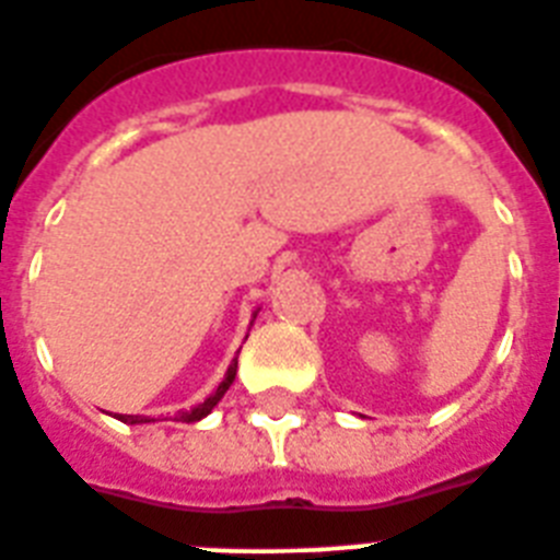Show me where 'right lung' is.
I'll use <instances>...</instances> for the list:
<instances>
[{
    "instance_id": "add662e5",
    "label": "right lung",
    "mask_w": 560,
    "mask_h": 560,
    "mask_svg": "<svg viewBox=\"0 0 560 560\" xmlns=\"http://www.w3.org/2000/svg\"><path fill=\"white\" fill-rule=\"evenodd\" d=\"M236 368H238V361H233L228 370V375H224V382L219 384V389H215L213 396L205 398V401L199 404V407H192L190 412H178L176 421H199V418L208 416L210 410H213L215 404L222 401V396L230 389V384H233V378H236ZM119 421H128V424H144V421H150V418H142V416H119Z\"/></svg>"
}]
</instances>
